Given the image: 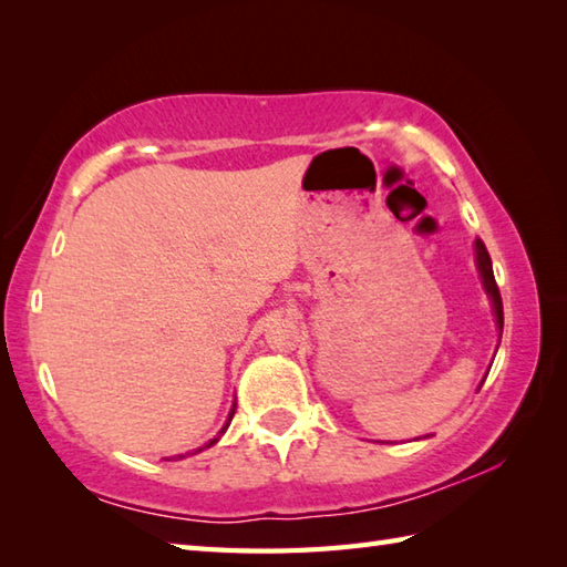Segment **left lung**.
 I'll list each match as a JSON object with an SVG mask.
<instances>
[{
  "label": "left lung",
  "instance_id": "obj_1",
  "mask_svg": "<svg viewBox=\"0 0 567 567\" xmlns=\"http://www.w3.org/2000/svg\"><path fill=\"white\" fill-rule=\"evenodd\" d=\"M475 260H477V270L480 277H483V285H485V292L492 299V309H495V317H497V329H499V339H502V327H504V311H502V295H499V287L495 282V272H492V260H489V252L485 248L483 240H475ZM485 382V380H483ZM483 382H480V388H483Z\"/></svg>",
  "mask_w": 567,
  "mask_h": 567
}]
</instances>
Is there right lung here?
<instances>
[{"mask_svg": "<svg viewBox=\"0 0 567 567\" xmlns=\"http://www.w3.org/2000/svg\"><path fill=\"white\" fill-rule=\"evenodd\" d=\"M234 414H236V402H234V406H231V412H228V419H226V424H224V429L219 431V436H221V433L228 429V424H231V419H234ZM219 436H216V439H212L207 445H202V449H197L195 453H199V451H204V449H209V445H214L216 441H219ZM177 457H185V455H177Z\"/></svg>", "mask_w": 567, "mask_h": 567, "instance_id": "obj_1", "label": "right lung"}]
</instances>
